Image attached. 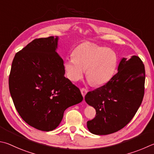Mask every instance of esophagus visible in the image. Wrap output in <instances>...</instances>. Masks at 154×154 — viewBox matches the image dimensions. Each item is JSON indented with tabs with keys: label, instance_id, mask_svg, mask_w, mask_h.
Returning a JSON list of instances; mask_svg holds the SVG:
<instances>
[{
	"label": "esophagus",
	"instance_id": "esophagus-1",
	"mask_svg": "<svg viewBox=\"0 0 154 154\" xmlns=\"http://www.w3.org/2000/svg\"><path fill=\"white\" fill-rule=\"evenodd\" d=\"M81 92H82V96H83V97H85V96L86 95V94L88 93V89L85 88H82L81 89Z\"/></svg>",
	"mask_w": 154,
	"mask_h": 154
}]
</instances>
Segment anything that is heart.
Segmentation results:
<instances>
[{
  "label": "heart",
  "instance_id": "heart-1",
  "mask_svg": "<svg viewBox=\"0 0 154 154\" xmlns=\"http://www.w3.org/2000/svg\"><path fill=\"white\" fill-rule=\"evenodd\" d=\"M72 58L65 63L66 74L72 82L83 77L87 69V79L95 86L103 85L112 77L118 63L113 50L85 42L72 51Z\"/></svg>",
  "mask_w": 154,
  "mask_h": 154
}]
</instances>
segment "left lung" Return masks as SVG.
Returning a JSON list of instances; mask_svg holds the SVG:
<instances>
[{
	"mask_svg": "<svg viewBox=\"0 0 154 154\" xmlns=\"http://www.w3.org/2000/svg\"><path fill=\"white\" fill-rule=\"evenodd\" d=\"M145 79V66L140 58H122L117 73L105 85L85 95V102L96 111L95 118L87 122L88 130L104 135L125 127L143 101Z\"/></svg>",
	"mask_w": 154,
	"mask_h": 154,
	"instance_id": "left-lung-1",
	"label": "left lung"
}]
</instances>
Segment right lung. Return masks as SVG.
<instances>
[{"instance_id": "add662e5", "label": "right lung", "mask_w": 154, "mask_h": 154, "mask_svg": "<svg viewBox=\"0 0 154 154\" xmlns=\"http://www.w3.org/2000/svg\"><path fill=\"white\" fill-rule=\"evenodd\" d=\"M58 40L57 36L35 39L17 52L9 78L19 114L43 131L55 129L66 109L83 100L79 89L64 76L63 60L56 52Z\"/></svg>"}]
</instances>
